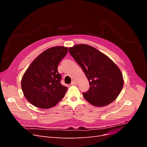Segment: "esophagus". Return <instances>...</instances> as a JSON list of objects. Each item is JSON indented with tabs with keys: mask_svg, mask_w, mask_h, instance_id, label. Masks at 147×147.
<instances>
[{
	"mask_svg": "<svg viewBox=\"0 0 147 147\" xmlns=\"http://www.w3.org/2000/svg\"><path fill=\"white\" fill-rule=\"evenodd\" d=\"M77 83H78L76 80H73L72 83H71V84H72V85H76V84H77Z\"/></svg>",
	"mask_w": 147,
	"mask_h": 147,
	"instance_id": "1",
	"label": "esophagus"
}]
</instances>
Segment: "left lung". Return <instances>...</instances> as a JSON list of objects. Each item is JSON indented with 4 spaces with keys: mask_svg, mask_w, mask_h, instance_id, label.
Segmentation results:
<instances>
[{
    "mask_svg": "<svg viewBox=\"0 0 147 147\" xmlns=\"http://www.w3.org/2000/svg\"><path fill=\"white\" fill-rule=\"evenodd\" d=\"M90 82V89L83 92L91 104L103 107L116 99L123 86L121 70L103 53L91 46L81 44L69 49Z\"/></svg>",
    "mask_w": 147,
    "mask_h": 147,
    "instance_id": "8db88e82",
    "label": "left lung"
}]
</instances>
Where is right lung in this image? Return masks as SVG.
Wrapping results in <instances>:
<instances>
[{
	"instance_id": "1",
	"label": "right lung",
	"mask_w": 147,
	"mask_h": 147,
	"mask_svg": "<svg viewBox=\"0 0 147 147\" xmlns=\"http://www.w3.org/2000/svg\"><path fill=\"white\" fill-rule=\"evenodd\" d=\"M68 48L56 47L48 49L35 58L25 72L21 80L23 94L30 104L40 109L55 106L65 96L67 87L61 83L57 71Z\"/></svg>"
}]
</instances>
